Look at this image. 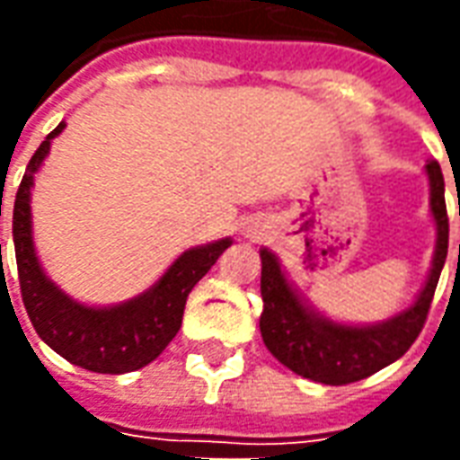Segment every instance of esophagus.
I'll list each match as a JSON object with an SVG mask.
<instances>
[{
  "label": "esophagus",
  "instance_id": "esophagus-1",
  "mask_svg": "<svg viewBox=\"0 0 460 460\" xmlns=\"http://www.w3.org/2000/svg\"><path fill=\"white\" fill-rule=\"evenodd\" d=\"M263 226H259V224H256V226H249V229H246V236H249L251 241H259V239H263Z\"/></svg>",
  "mask_w": 460,
  "mask_h": 460
}]
</instances>
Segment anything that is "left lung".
Segmentation results:
<instances>
[{
	"label": "left lung",
	"mask_w": 460,
	"mask_h": 460,
	"mask_svg": "<svg viewBox=\"0 0 460 460\" xmlns=\"http://www.w3.org/2000/svg\"><path fill=\"white\" fill-rule=\"evenodd\" d=\"M426 174L431 184V214L436 219L434 266L414 305H409L404 313L386 323L352 328L318 318L290 288L276 256L269 249L261 251V338L280 365L320 385H352L379 372L382 367L392 365L414 345L424 328L448 253V214L444 199V174L438 162H429Z\"/></svg>",
	"instance_id": "8db88e82"
}]
</instances>
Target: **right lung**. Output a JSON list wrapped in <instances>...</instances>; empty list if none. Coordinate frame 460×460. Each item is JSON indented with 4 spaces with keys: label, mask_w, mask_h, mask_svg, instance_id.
I'll return each mask as SVG.
<instances>
[{
    "label": "right lung",
    "mask_w": 460,
    "mask_h": 460,
    "mask_svg": "<svg viewBox=\"0 0 460 460\" xmlns=\"http://www.w3.org/2000/svg\"><path fill=\"white\" fill-rule=\"evenodd\" d=\"M64 130V122L49 132L34 157L26 164V174L14 199L12 234H14L16 270L22 300L39 338L71 365L101 375H122L157 359L172 338L180 332L181 315L191 288L217 263L231 239L214 241L199 249H190L172 263L150 290L115 308H88L71 300L46 279L39 266L31 239V184L36 170L49 155L51 140ZM2 217V199H0ZM2 261V246H0Z\"/></svg>",
    "instance_id": "obj_1"
}]
</instances>
